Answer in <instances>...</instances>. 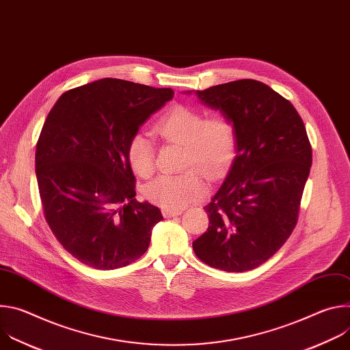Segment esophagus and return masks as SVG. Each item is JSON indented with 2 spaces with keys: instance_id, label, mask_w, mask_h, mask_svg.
<instances>
[{
  "instance_id": "1",
  "label": "esophagus",
  "mask_w": 350,
  "mask_h": 350,
  "mask_svg": "<svg viewBox=\"0 0 350 350\" xmlns=\"http://www.w3.org/2000/svg\"><path fill=\"white\" fill-rule=\"evenodd\" d=\"M165 217H174V216H180L183 213V211H176V209H165L162 211Z\"/></svg>"
}]
</instances>
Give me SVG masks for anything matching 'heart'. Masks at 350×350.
I'll use <instances>...</instances> for the list:
<instances>
[{
  "mask_svg": "<svg viewBox=\"0 0 350 350\" xmlns=\"http://www.w3.org/2000/svg\"><path fill=\"white\" fill-rule=\"evenodd\" d=\"M155 133L165 141L185 146L184 169L196 166L209 177L219 174L235 151V129L224 115H205L193 108L173 107L155 124ZM127 161L139 177L155 170L154 145L144 134H135L127 146ZM208 185L196 170L180 176H161L144 188V196L163 209H184L202 199Z\"/></svg>",
  "mask_w": 350,
  "mask_h": 350,
  "instance_id": "obj_1",
  "label": "heart"
}]
</instances>
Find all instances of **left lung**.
Masks as SVG:
<instances>
[{
	"mask_svg": "<svg viewBox=\"0 0 350 350\" xmlns=\"http://www.w3.org/2000/svg\"><path fill=\"white\" fill-rule=\"evenodd\" d=\"M193 94L235 129V158L205 208L209 227L192 242L193 252L215 269L252 270L296 226L312 166L308 133L293 105L265 83L245 79Z\"/></svg>",
	"mask_w": 350,
	"mask_h": 350,
	"instance_id": "left-lung-1",
	"label": "left lung"
}]
</instances>
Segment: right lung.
<instances>
[{"label":"right lung","mask_w":350,"mask_h":350,"mask_svg":"<svg viewBox=\"0 0 350 350\" xmlns=\"http://www.w3.org/2000/svg\"><path fill=\"white\" fill-rule=\"evenodd\" d=\"M173 95L101 79L64 92L48 113L36 149L41 204L49 228L81 263L115 270L146 252L163 216L135 201L127 146Z\"/></svg>","instance_id":"1"}]
</instances>
